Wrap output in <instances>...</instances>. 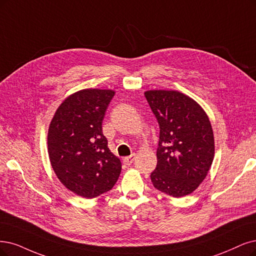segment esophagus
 <instances>
[{
  "label": "esophagus",
  "mask_w": 256,
  "mask_h": 256,
  "mask_svg": "<svg viewBox=\"0 0 256 256\" xmlns=\"http://www.w3.org/2000/svg\"><path fill=\"white\" fill-rule=\"evenodd\" d=\"M135 159V155H130L128 157H126L124 159H123V164H124L126 166H130L132 164H133Z\"/></svg>",
  "instance_id": "esophagus-1"
}]
</instances>
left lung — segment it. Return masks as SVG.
<instances>
[{"mask_svg":"<svg viewBox=\"0 0 256 256\" xmlns=\"http://www.w3.org/2000/svg\"><path fill=\"white\" fill-rule=\"evenodd\" d=\"M160 133L157 166L150 180L173 197L191 194L209 173L214 159V135L209 117L195 100L177 90H146Z\"/></svg>","mask_w":256,"mask_h":256,"instance_id":"left-lung-1","label":"left lung"}]
</instances>
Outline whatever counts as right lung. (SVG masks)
<instances>
[{
  "mask_svg": "<svg viewBox=\"0 0 256 256\" xmlns=\"http://www.w3.org/2000/svg\"><path fill=\"white\" fill-rule=\"evenodd\" d=\"M115 92L86 88L72 94L56 110L47 134L50 164L63 186L94 198L110 191L121 172L102 133V121Z\"/></svg>",
  "mask_w": 256,
  "mask_h": 256,
  "instance_id": "add662e5",
  "label": "right lung"
}]
</instances>
